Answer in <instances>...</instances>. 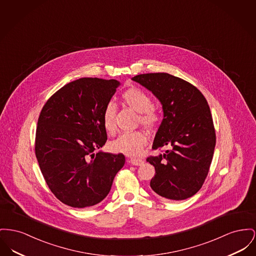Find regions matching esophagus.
I'll return each mask as SVG.
<instances>
[{
	"label": "esophagus",
	"mask_w": 256,
	"mask_h": 256,
	"mask_svg": "<svg viewBox=\"0 0 256 256\" xmlns=\"http://www.w3.org/2000/svg\"><path fill=\"white\" fill-rule=\"evenodd\" d=\"M130 162L132 164V166H141L144 164V160H140V158H130Z\"/></svg>",
	"instance_id": "obj_1"
}]
</instances>
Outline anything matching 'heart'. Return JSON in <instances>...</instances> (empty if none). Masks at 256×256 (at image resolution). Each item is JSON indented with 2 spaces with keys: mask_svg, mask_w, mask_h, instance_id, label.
Segmentation results:
<instances>
[{
  "mask_svg": "<svg viewBox=\"0 0 256 256\" xmlns=\"http://www.w3.org/2000/svg\"><path fill=\"white\" fill-rule=\"evenodd\" d=\"M124 104L138 112L137 122L149 130H156L162 122L160 114L152 107L150 96L142 90L132 87L122 94ZM116 107L113 104H107L102 114V122L106 132L113 134L116 132ZM148 138L145 132L136 130L124 132L118 138L109 143V148L113 152L122 154L130 156H136L147 145Z\"/></svg>",
  "mask_w": 256,
  "mask_h": 256,
  "instance_id": "heart-1",
  "label": "heart"
}]
</instances>
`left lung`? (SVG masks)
<instances>
[{"label":"left lung","mask_w":256,"mask_h":256,"mask_svg":"<svg viewBox=\"0 0 256 256\" xmlns=\"http://www.w3.org/2000/svg\"><path fill=\"white\" fill-rule=\"evenodd\" d=\"M132 80L150 90L164 110L152 149L167 146L168 150L147 158L156 169L152 190L170 200L194 196L208 175L216 146L206 98L192 84L169 74H139Z\"/></svg>","instance_id":"1"}]
</instances>
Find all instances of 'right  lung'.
<instances>
[{
  "instance_id": "obj_1",
  "label": "right lung",
  "mask_w": 256,
  "mask_h": 256,
  "mask_svg": "<svg viewBox=\"0 0 256 256\" xmlns=\"http://www.w3.org/2000/svg\"><path fill=\"white\" fill-rule=\"evenodd\" d=\"M119 85L115 79L80 78L42 107L36 156L48 188L68 206L87 208L102 201L124 164L122 154H94L107 140L102 114Z\"/></svg>"
}]
</instances>
